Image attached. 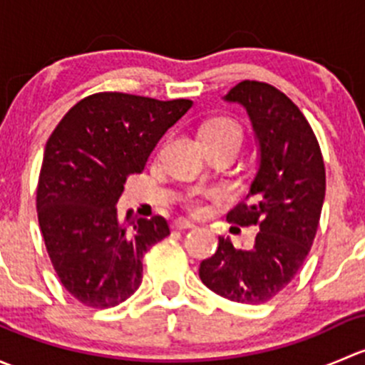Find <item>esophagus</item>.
Segmentation results:
<instances>
[{
	"instance_id": "obj_1",
	"label": "esophagus",
	"mask_w": 365,
	"mask_h": 365,
	"mask_svg": "<svg viewBox=\"0 0 365 365\" xmlns=\"http://www.w3.org/2000/svg\"><path fill=\"white\" fill-rule=\"evenodd\" d=\"M171 226L175 227V230H189V227H194V222L189 219H176L173 220Z\"/></svg>"
}]
</instances>
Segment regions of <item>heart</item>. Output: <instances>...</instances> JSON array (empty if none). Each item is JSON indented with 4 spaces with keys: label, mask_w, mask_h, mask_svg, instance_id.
<instances>
[{
    "label": "heart",
    "mask_w": 365,
    "mask_h": 365,
    "mask_svg": "<svg viewBox=\"0 0 365 365\" xmlns=\"http://www.w3.org/2000/svg\"><path fill=\"white\" fill-rule=\"evenodd\" d=\"M201 139H233L242 145L244 132L240 125L231 118H217L201 127ZM215 196L217 194L213 190H200V192L190 194L185 200V205L190 212H203L206 200H213Z\"/></svg>",
    "instance_id": "heart-1"
}]
</instances>
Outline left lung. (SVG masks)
<instances>
[{
	"label": "left lung",
	"instance_id": "8db88e82",
	"mask_svg": "<svg viewBox=\"0 0 365 365\" xmlns=\"http://www.w3.org/2000/svg\"><path fill=\"white\" fill-rule=\"evenodd\" d=\"M226 101L247 109L261 155L247 197L227 220L259 231L251 249L219 237L215 254L201 261L200 277L227 300L264 304L293 281L311 251L325 200V162L307 118L275 86L242 81Z\"/></svg>",
	"mask_w": 365,
	"mask_h": 365
}]
</instances>
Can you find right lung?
Listing matches in <instances>:
<instances>
[{
  "label": "right lung",
  "mask_w": 365,
  "mask_h": 365,
  "mask_svg": "<svg viewBox=\"0 0 365 365\" xmlns=\"http://www.w3.org/2000/svg\"><path fill=\"white\" fill-rule=\"evenodd\" d=\"M190 106L101 91L72 106L47 139L36 185L40 231L60 282L86 307L127 300L143 281L145 254L169 235L162 215L121 219L114 205Z\"/></svg>",
  "instance_id": "add662e5"
}]
</instances>
